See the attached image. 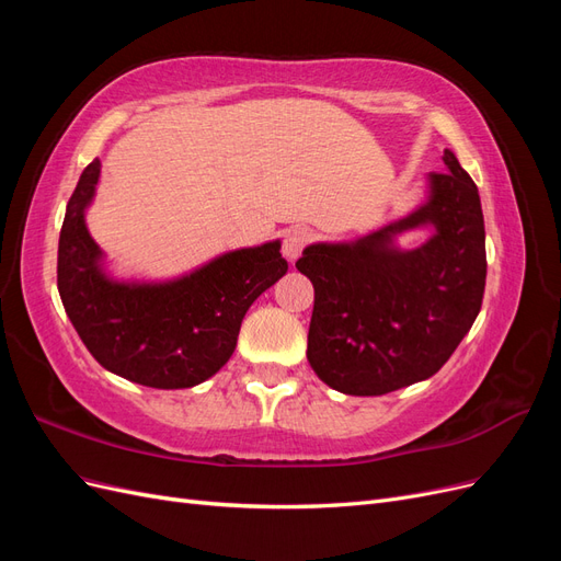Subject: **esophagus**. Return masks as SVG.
Masks as SVG:
<instances>
[{
    "instance_id": "1",
    "label": "esophagus",
    "mask_w": 561,
    "mask_h": 561,
    "mask_svg": "<svg viewBox=\"0 0 561 561\" xmlns=\"http://www.w3.org/2000/svg\"><path fill=\"white\" fill-rule=\"evenodd\" d=\"M313 241V231L311 229H304V227H297V229H293V231H287V236H285V241H283V254L290 262H295L299 254H301V250L307 248L309 243Z\"/></svg>"
}]
</instances>
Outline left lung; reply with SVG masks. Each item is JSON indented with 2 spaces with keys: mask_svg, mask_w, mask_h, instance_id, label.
Wrapping results in <instances>:
<instances>
[{
  "mask_svg": "<svg viewBox=\"0 0 561 561\" xmlns=\"http://www.w3.org/2000/svg\"><path fill=\"white\" fill-rule=\"evenodd\" d=\"M431 173V201L348 245H309L297 268L313 283L309 363L346 396H386L433 377L482 309L484 217L472 178L447 149ZM419 224L438 231L400 253L389 236Z\"/></svg>",
  "mask_w": 561,
  "mask_h": 561,
  "instance_id": "obj_1",
  "label": "left lung"
}]
</instances>
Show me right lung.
Segmentation results:
<instances>
[{"mask_svg": "<svg viewBox=\"0 0 561 561\" xmlns=\"http://www.w3.org/2000/svg\"><path fill=\"white\" fill-rule=\"evenodd\" d=\"M100 175L93 159L67 203L58 241V293L81 342L114 375L149 388H190L236 348L250 304L285 276L280 243L236 250L165 285H118L98 268L83 225Z\"/></svg>", "mask_w": 561, "mask_h": 561, "instance_id": "obj_1", "label": "right lung"}]
</instances>
